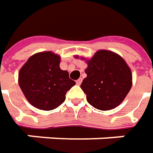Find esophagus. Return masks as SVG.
Here are the masks:
<instances>
[{"mask_svg": "<svg viewBox=\"0 0 153 153\" xmlns=\"http://www.w3.org/2000/svg\"><path fill=\"white\" fill-rule=\"evenodd\" d=\"M82 78H79V79H77L76 81V83L77 85H81V83H82Z\"/></svg>", "mask_w": 153, "mask_h": 153, "instance_id": "esophagus-1", "label": "esophagus"}]
</instances>
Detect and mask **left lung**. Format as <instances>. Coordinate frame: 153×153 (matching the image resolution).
I'll return each mask as SVG.
<instances>
[{
	"label": "left lung",
	"mask_w": 153,
	"mask_h": 153,
	"mask_svg": "<svg viewBox=\"0 0 153 153\" xmlns=\"http://www.w3.org/2000/svg\"><path fill=\"white\" fill-rule=\"evenodd\" d=\"M81 59H85L83 57ZM86 61L87 77L81 88L86 94L88 102L101 111L119 105L132 87L131 70L125 60L111 51L99 50Z\"/></svg>",
	"instance_id": "1"
}]
</instances>
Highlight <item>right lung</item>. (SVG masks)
Listing matches in <instances>:
<instances>
[{
	"mask_svg": "<svg viewBox=\"0 0 153 153\" xmlns=\"http://www.w3.org/2000/svg\"><path fill=\"white\" fill-rule=\"evenodd\" d=\"M60 56L50 51L29 58L19 73V85L27 100L36 108L51 111L65 100L68 90L76 82L67 71L59 68Z\"/></svg>",
	"mask_w": 153,
	"mask_h": 153,
	"instance_id": "obj_1",
	"label": "right lung"
}]
</instances>
